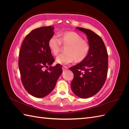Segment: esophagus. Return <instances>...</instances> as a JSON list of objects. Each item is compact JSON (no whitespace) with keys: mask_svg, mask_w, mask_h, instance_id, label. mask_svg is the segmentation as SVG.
<instances>
[{"mask_svg":"<svg viewBox=\"0 0 129 129\" xmlns=\"http://www.w3.org/2000/svg\"><path fill=\"white\" fill-rule=\"evenodd\" d=\"M67 69H68V67H66V66H63V67H62V70H63V71H65Z\"/></svg>","mask_w":129,"mask_h":129,"instance_id":"1","label":"esophagus"}]
</instances>
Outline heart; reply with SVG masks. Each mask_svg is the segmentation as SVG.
<instances>
[{
    "mask_svg": "<svg viewBox=\"0 0 129 129\" xmlns=\"http://www.w3.org/2000/svg\"><path fill=\"white\" fill-rule=\"evenodd\" d=\"M61 42L64 46H67L64 54L58 55L56 58V62L60 64H68L75 61L80 62L83 61L90 51L89 43L76 32L68 31L61 34V38L57 35H54L48 41V47L55 55L59 53L61 48Z\"/></svg>",
    "mask_w": 129,
    "mask_h": 129,
    "instance_id": "heart-1",
    "label": "heart"
}]
</instances>
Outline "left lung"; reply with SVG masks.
Masks as SVG:
<instances>
[{
    "label": "left lung",
    "instance_id": "8db88e82",
    "mask_svg": "<svg viewBox=\"0 0 129 129\" xmlns=\"http://www.w3.org/2000/svg\"><path fill=\"white\" fill-rule=\"evenodd\" d=\"M76 28L87 35L90 51L83 61L70 68L74 74L71 88L78 97L87 99L96 94L105 83L108 55L104 42L99 35L90 29L81 27Z\"/></svg>",
    "mask_w": 129,
    "mask_h": 129
}]
</instances>
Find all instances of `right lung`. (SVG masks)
<instances>
[{
    "label": "right lung",
    "instance_id": "right-lung-1",
    "mask_svg": "<svg viewBox=\"0 0 129 129\" xmlns=\"http://www.w3.org/2000/svg\"><path fill=\"white\" fill-rule=\"evenodd\" d=\"M54 29L49 26L31 31L23 41L19 53L18 65L23 85L30 95L38 98L52 91L62 73L60 64L51 66L55 60L48 41L54 34Z\"/></svg>",
    "mask_w": 129,
    "mask_h": 129
}]
</instances>
